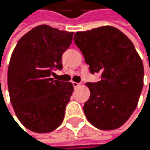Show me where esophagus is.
Instances as JSON below:
<instances>
[{
  "label": "esophagus",
  "mask_w": 150,
  "mask_h": 150,
  "mask_svg": "<svg viewBox=\"0 0 150 150\" xmlns=\"http://www.w3.org/2000/svg\"><path fill=\"white\" fill-rule=\"evenodd\" d=\"M73 86H74V88H76L78 87V86H80V83H76V82H73Z\"/></svg>",
  "instance_id": "34e87169"
}]
</instances>
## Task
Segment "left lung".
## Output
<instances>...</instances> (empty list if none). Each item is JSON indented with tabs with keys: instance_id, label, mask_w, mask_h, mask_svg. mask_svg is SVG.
Listing matches in <instances>:
<instances>
[{
	"instance_id": "1",
	"label": "left lung",
	"mask_w": 150,
	"mask_h": 150,
	"mask_svg": "<svg viewBox=\"0 0 150 150\" xmlns=\"http://www.w3.org/2000/svg\"><path fill=\"white\" fill-rule=\"evenodd\" d=\"M74 43L101 80L87 83L91 94L83 112L100 129L123 125L137 107L143 88V63L130 39L118 28L104 26L74 34Z\"/></svg>"
}]
</instances>
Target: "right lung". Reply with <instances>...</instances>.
Instances as JSON below:
<instances>
[{
	"label": "right lung",
	"mask_w": 150,
	"mask_h": 150,
	"mask_svg": "<svg viewBox=\"0 0 150 150\" xmlns=\"http://www.w3.org/2000/svg\"><path fill=\"white\" fill-rule=\"evenodd\" d=\"M73 34L40 25L14 48L8 69L10 98L20 122L31 131L50 132L64 120L74 87L51 74L62 69V55L71 45Z\"/></svg>",
	"instance_id": "obj_1"
}]
</instances>
